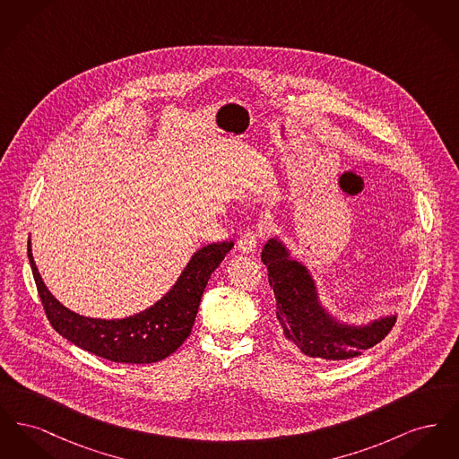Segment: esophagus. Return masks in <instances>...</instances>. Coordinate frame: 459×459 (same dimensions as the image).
I'll return each mask as SVG.
<instances>
[{"mask_svg": "<svg viewBox=\"0 0 459 459\" xmlns=\"http://www.w3.org/2000/svg\"><path fill=\"white\" fill-rule=\"evenodd\" d=\"M262 238V232L260 230H255V229H247L240 234L239 240H238V247L242 253H253L258 246V240Z\"/></svg>", "mask_w": 459, "mask_h": 459, "instance_id": "esophagus-1", "label": "esophagus"}]
</instances>
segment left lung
<instances>
[{"label": "left lung", "instance_id": "left-lung-1", "mask_svg": "<svg viewBox=\"0 0 459 459\" xmlns=\"http://www.w3.org/2000/svg\"><path fill=\"white\" fill-rule=\"evenodd\" d=\"M268 282L277 301V320L285 341L309 358L350 359L378 344L391 332L395 316L354 327L337 324L318 303L316 287L306 266L289 258L281 240L270 239L262 251Z\"/></svg>", "mask_w": 459, "mask_h": 459}]
</instances>
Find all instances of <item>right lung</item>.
Instances as JSON below:
<instances>
[{
    "label": "right lung",
    "mask_w": 459,
    "mask_h": 459,
    "mask_svg": "<svg viewBox=\"0 0 459 459\" xmlns=\"http://www.w3.org/2000/svg\"><path fill=\"white\" fill-rule=\"evenodd\" d=\"M232 246L234 242L227 240L201 247L174 287L156 305L122 320L88 318L60 305L46 289L36 268L30 240L27 255L51 327L72 344L100 358L115 363L146 365L165 359L189 337L203 290Z\"/></svg>",
    "instance_id": "obj_1"
}]
</instances>
